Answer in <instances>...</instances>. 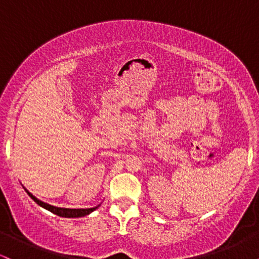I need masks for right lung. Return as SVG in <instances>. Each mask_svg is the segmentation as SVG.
<instances>
[{
  "label": "right lung",
  "mask_w": 259,
  "mask_h": 259,
  "mask_svg": "<svg viewBox=\"0 0 259 259\" xmlns=\"http://www.w3.org/2000/svg\"><path fill=\"white\" fill-rule=\"evenodd\" d=\"M24 190L26 191V194H28L30 197L34 200L36 203L38 204L40 207L45 208V209L50 210V212H52L53 214L56 215H59V217H63V218H80V217H85V215H89L90 213L94 212V210H96L97 208L100 207L96 206L94 208H79V209H76V208H63V207H56V206H52V204H49L46 203V202L38 200V198L35 197L34 195L31 194V192H29L28 190L25 189Z\"/></svg>",
  "instance_id": "add662e5"
}]
</instances>
